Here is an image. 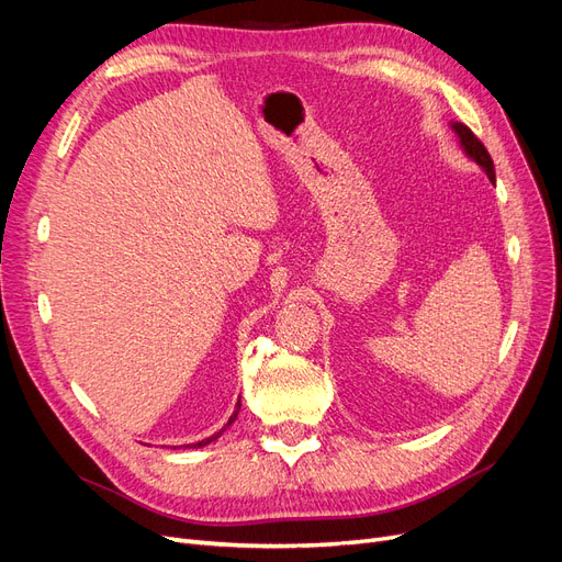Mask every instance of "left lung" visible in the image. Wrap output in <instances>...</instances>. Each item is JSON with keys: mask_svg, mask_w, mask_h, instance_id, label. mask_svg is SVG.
Wrapping results in <instances>:
<instances>
[{"mask_svg": "<svg viewBox=\"0 0 562 562\" xmlns=\"http://www.w3.org/2000/svg\"><path fill=\"white\" fill-rule=\"evenodd\" d=\"M452 128H454V133L459 135V140H462V147L467 149V155L479 164V166H483L485 168V173H487V178L495 182V164H492V157H490V151L485 149V145L475 138L473 135V131L469 128V126H464V124H452Z\"/></svg>", "mask_w": 562, "mask_h": 562, "instance_id": "obj_1", "label": "left lung"}]
</instances>
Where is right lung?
Here are the masks:
<instances>
[{
    "mask_svg": "<svg viewBox=\"0 0 562 562\" xmlns=\"http://www.w3.org/2000/svg\"><path fill=\"white\" fill-rule=\"evenodd\" d=\"M239 407H241V401H239ZM236 415H239V411H236V413H234V415L229 417V422L225 424V429H227V427H229V424H232V422L236 419ZM225 429H223V431H225ZM223 431H217V434H213L211 438H206V440H201V443H196L194 448H201V446H209V443H213V440H215V438H220V436H223Z\"/></svg>",
    "mask_w": 562,
    "mask_h": 562,
    "instance_id": "add662e5",
    "label": "right lung"
}]
</instances>
